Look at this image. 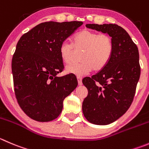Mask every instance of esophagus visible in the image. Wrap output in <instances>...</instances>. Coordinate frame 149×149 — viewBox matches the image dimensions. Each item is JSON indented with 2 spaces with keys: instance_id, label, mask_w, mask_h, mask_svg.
I'll list each match as a JSON object with an SVG mask.
<instances>
[{
  "instance_id": "1",
  "label": "esophagus",
  "mask_w": 149,
  "mask_h": 149,
  "mask_svg": "<svg viewBox=\"0 0 149 149\" xmlns=\"http://www.w3.org/2000/svg\"><path fill=\"white\" fill-rule=\"evenodd\" d=\"M77 80H78V84H79V85H81L82 84V78L80 77V76H78Z\"/></svg>"
}]
</instances>
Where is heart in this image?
Listing matches in <instances>:
<instances>
[{
  "instance_id": "b5f03b06",
  "label": "heart",
  "mask_w": 149,
  "mask_h": 149,
  "mask_svg": "<svg viewBox=\"0 0 149 149\" xmlns=\"http://www.w3.org/2000/svg\"><path fill=\"white\" fill-rule=\"evenodd\" d=\"M73 44L65 41L60 47V54L65 63H70L76 50H83L80 57L81 62L72 63L66 67L68 73L82 76L93 69L102 70L108 64L113 52L112 39L107 34H100L89 30H83L73 38Z\"/></svg>"
}]
</instances>
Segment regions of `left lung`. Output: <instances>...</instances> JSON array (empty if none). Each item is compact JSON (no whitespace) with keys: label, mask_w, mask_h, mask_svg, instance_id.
Segmentation results:
<instances>
[{"label":"left lung","mask_w":149,"mask_h":149,"mask_svg":"<svg viewBox=\"0 0 149 149\" xmlns=\"http://www.w3.org/2000/svg\"><path fill=\"white\" fill-rule=\"evenodd\" d=\"M86 27L109 35L113 52L105 68L82 81L88 89L82 111L91 123L109 125L125 114L133 100L141 75L138 49L117 24H86Z\"/></svg>","instance_id":"8db88e82"}]
</instances>
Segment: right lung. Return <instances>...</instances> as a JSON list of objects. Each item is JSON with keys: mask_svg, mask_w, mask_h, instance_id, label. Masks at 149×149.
<instances>
[{"mask_svg": "<svg viewBox=\"0 0 149 149\" xmlns=\"http://www.w3.org/2000/svg\"><path fill=\"white\" fill-rule=\"evenodd\" d=\"M82 24L46 22L19 40L11 62L14 92L20 108L31 119L45 122L58 117L64 99L77 86L72 75H57L64 69L60 45Z\"/></svg>", "mask_w": 149, "mask_h": 149, "instance_id": "obj_1", "label": "right lung"}]
</instances>
